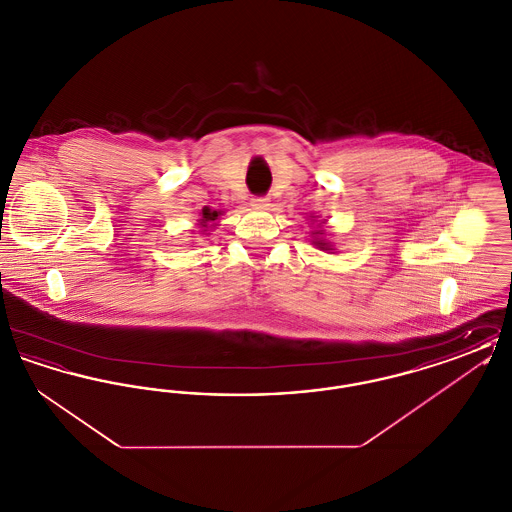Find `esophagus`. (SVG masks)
Instances as JSON below:
<instances>
[{
  "label": "esophagus",
  "instance_id": "34e87169",
  "mask_svg": "<svg viewBox=\"0 0 512 512\" xmlns=\"http://www.w3.org/2000/svg\"><path fill=\"white\" fill-rule=\"evenodd\" d=\"M268 197H253L251 199V207L253 209H257V211H265V209H268Z\"/></svg>",
  "mask_w": 512,
  "mask_h": 512
}]
</instances>
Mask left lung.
I'll return each instance as SVG.
<instances>
[{
  "label": "left lung",
  "mask_w": 512,
  "mask_h": 512,
  "mask_svg": "<svg viewBox=\"0 0 512 512\" xmlns=\"http://www.w3.org/2000/svg\"><path fill=\"white\" fill-rule=\"evenodd\" d=\"M311 224H317L313 230H311V245H315L320 251H326V253H334V244L328 240V232L324 230V222H318L317 217H311Z\"/></svg>",
  "instance_id": "1"
}]
</instances>
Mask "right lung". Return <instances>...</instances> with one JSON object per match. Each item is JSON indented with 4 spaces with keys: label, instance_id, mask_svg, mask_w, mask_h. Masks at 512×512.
<instances>
[{
    "label": "right lung",
    "instance_id": "add662e5",
    "mask_svg": "<svg viewBox=\"0 0 512 512\" xmlns=\"http://www.w3.org/2000/svg\"><path fill=\"white\" fill-rule=\"evenodd\" d=\"M224 211H217L211 207H203L201 211V219L197 220V226L201 228V234H211L217 226H219L220 215Z\"/></svg>",
    "mask_w": 512,
    "mask_h": 512
}]
</instances>
